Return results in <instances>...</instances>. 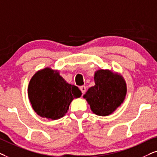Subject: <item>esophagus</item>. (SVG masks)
I'll return each mask as SVG.
<instances>
[{"label": "esophagus", "mask_w": 157, "mask_h": 157, "mask_svg": "<svg viewBox=\"0 0 157 157\" xmlns=\"http://www.w3.org/2000/svg\"><path fill=\"white\" fill-rule=\"evenodd\" d=\"M80 89L81 92H82V95H83V94H85V91H86V87H85V86H81Z\"/></svg>", "instance_id": "obj_1"}]
</instances>
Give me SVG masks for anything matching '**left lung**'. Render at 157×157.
<instances>
[{
	"mask_svg": "<svg viewBox=\"0 0 157 157\" xmlns=\"http://www.w3.org/2000/svg\"><path fill=\"white\" fill-rule=\"evenodd\" d=\"M95 85L90 87L83 98L93 113L107 116L124 103L127 93L122 75L109 70H98L94 76Z\"/></svg>",
	"mask_w": 157,
	"mask_h": 157,
	"instance_id": "left-lung-1",
	"label": "left lung"
}]
</instances>
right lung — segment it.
<instances>
[{
	"instance_id": "add662e5",
	"label": "right lung",
	"mask_w": 157,
	"mask_h": 157,
	"mask_svg": "<svg viewBox=\"0 0 157 157\" xmlns=\"http://www.w3.org/2000/svg\"><path fill=\"white\" fill-rule=\"evenodd\" d=\"M81 95L78 87L69 84L57 70L50 67L37 71L28 87V97L33 110L49 120L63 117L73 99Z\"/></svg>"
}]
</instances>
